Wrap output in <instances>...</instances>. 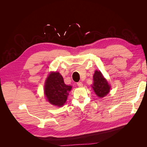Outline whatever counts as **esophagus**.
Returning <instances> with one entry per match:
<instances>
[{"instance_id": "1", "label": "esophagus", "mask_w": 147, "mask_h": 147, "mask_svg": "<svg viewBox=\"0 0 147 147\" xmlns=\"http://www.w3.org/2000/svg\"><path fill=\"white\" fill-rule=\"evenodd\" d=\"M77 85L79 87H82L83 86V83L82 82H78V83H77Z\"/></svg>"}]
</instances>
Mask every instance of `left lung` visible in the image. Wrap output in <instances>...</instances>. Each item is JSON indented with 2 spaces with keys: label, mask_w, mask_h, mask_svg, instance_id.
I'll list each match as a JSON object with an SVG mask.
<instances>
[{
  "label": "left lung",
  "mask_w": 147,
  "mask_h": 147,
  "mask_svg": "<svg viewBox=\"0 0 147 147\" xmlns=\"http://www.w3.org/2000/svg\"><path fill=\"white\" fill-rule=\"evenodd\" d=\"M93 84L92 88L95 94L100 98L108 94L110 90V86L107 80L99 70H96L93 75Z\"/></svg>",
  "instance_id": "obj_1"
}]
</instances>
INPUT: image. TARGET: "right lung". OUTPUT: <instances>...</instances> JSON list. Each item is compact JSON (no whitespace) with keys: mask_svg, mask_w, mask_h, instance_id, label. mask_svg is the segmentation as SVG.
<instances>
[{"mask_svg":"<svg viewBox=\"0 0 147 147\" xmlns=\"http://www.w3.org/2000/svg\"><path fill=\"white\" fill-rule=\"evenodd\" d=\"M72 87L64 83L63 77L59 72H51L45 81L44 93L51 104L61 107L66 102Z\"/></svg>","mask_w":147,"mask_h":147,"instance_id":"add662e5","label":"right lung"}]
</instances>
